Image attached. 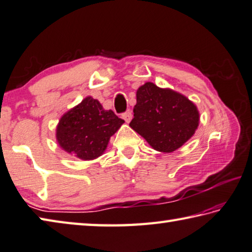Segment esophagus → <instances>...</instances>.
Returning a JSON list of instances; mask_svg holds the SVG:
<instances>
[{"label":"esophagus","instance_id":"1","mask_svg":"<svg viewBox=\"0 0 252 252\" xmlns=\"http://www.w3.org/2000/svg\"><path fill=\"white\" fill-rule=\"evenodd\" d=\"M122 118L125 119L126 123H129L132 120V112L131 111H126L125 113H122Z\"/></svg>","mask_w":252,"mask_h":252}]
</instances>
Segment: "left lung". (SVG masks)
<instances>
[{
    "instance_id": "obj_1",
    "label": "left lung",
    "mask_w": 252,
    "mask_h": 252,
    "mask_svg": "<svg viewBox=\"0 0 252 252\" xmlns=\"http://www.w3.org/2000/svg\"><path fill=\"white\" fill-rule=\"evenodd\" d=\"M134 118L130 126L153 149L171 153L178 150L198 129V108L186 96L147 82L136 92Z\"/></svg>"
}]
</instances>
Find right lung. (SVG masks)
Instances as JSON below:
<instances>
[{"label": "right lung", "instance_id": "right-lung-1", "mask_svg": "<svg viewBox=\"0 0 252 252\" xmlns=\"http://www.w3.org/2000/svg\"><path fill=\"white\" fill-rule=\"evenodd\" d=\"M125 120L112 110H105L97 99L88 96L64 113L57 126V141L62 149L83 160L102 155L108 142Z\"/></svg>", "mask_w": 252, "mask_h": 252}]
</instances>
